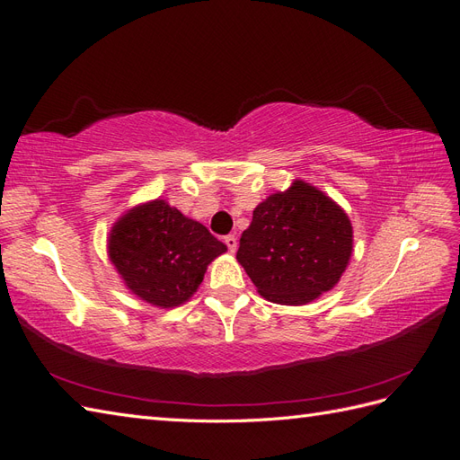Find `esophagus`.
Instances as JSON below:
<instances>
[{"label":"esophagus","mask_w":460,"mask_h":460,"mask_svg":"<svg viewBox=\"0 0 460 460\" xmlns=\"http://www.w3.org/2000/svg\"><path fill=\"white\" fill-rule=\"evenodd\" d=\"M225 243L228 245V252L230 253H235V249H238V238H235V235H226Z\"/></svg>","instance_id":"1"}]
</instances>
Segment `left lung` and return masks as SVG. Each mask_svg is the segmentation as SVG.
Instances as JSON below:
<instances>
[{"label":"left lung","mask_w":460,"mask_h":460,"mask_svg":"<svg viewBox=\"0 0 460 460\" xmlns=\"http://www.w3.org/2000/svg\"><path fill=\"white\" fill-rule=\"evenodd\" d=\"M351 253L347 213L324 191L294 180L255 207L235 259L264 299L297 307L336 286Z\"/></svg>","instance_id":"obj_1"}]
</instances>
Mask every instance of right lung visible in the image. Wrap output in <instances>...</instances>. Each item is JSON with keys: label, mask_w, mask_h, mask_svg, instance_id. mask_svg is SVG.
<instances>
[{"label": "right lung", "mask_w": 460, "mask_h": 460, "mask_svg": "<svg viewBox=\"0 0 460 460\" xmlns=\"http://www.w3.org/2000/svg\"><path fill=\"white\" fill-rule=\"evenodd\" d=\"M222 253L225 243L164 199L128 208L107 238L109 261L124 286L159 309L190 301L208 264Z\"/></svg>", "instance_id": "obj_1"}]
</instances>
